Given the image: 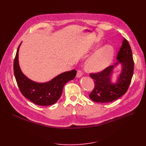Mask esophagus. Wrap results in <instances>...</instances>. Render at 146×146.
<instances>
[{"instance_id": "1", "label": "esophagus", "mask_w": 146, "mask_h": 146, "mask_svg": "<svg viewBox=\"0 0 146 146\" xmlns=\"http://www.w3.org/2000/svg\"><path fill=\"white\" fill-rule=\"evenodd\" d=\"M82 74H83V73H82V71H80V70H78L77 74H76V76H77V78H79L82 77Z\"/></svg>"}]
</instances>
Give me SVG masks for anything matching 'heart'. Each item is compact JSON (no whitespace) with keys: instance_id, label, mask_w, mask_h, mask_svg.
<instances>
[{"instance_id":"b5f03b06","label":"heart","mask_w":146,"mask_h":146,"mask_svg":"<svg viewBox=\"0 0 146 146\" xmlns=\"http://www.w3.org/2000/svg\"><path fill=\"white\" fill-rule=\"evenodd\" d=\"M115 50L112 45L106 44L98 49L87 58L85 68L90 72H99L108 67L112 62Z\"/></svg>"}]
</instances>
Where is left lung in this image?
Returning a JSON list of instances; mask_svg holds the SVG:
<instances>
[{
    "instance_id": "8db88e82",
    "label": "left lung",
    "mask_w": 146,
    "mask_h": 146,
    "mask_svg": "<svg viewBox=\"0 0 146 146\" xmlns=\"http://www.w3.org/2000/svg\"><path fill=\"white\" fill-rule=\"evenodd\" d=\"M117 62L102 72L90 74L94 80L95 88L90 94V98L94 102L106 103L112 102L125 94L131 83L134 72V61L132 51L126 39L123 40L121 47L118 51ZM119 64L121 65V72L116 82L111 81L113 70Z\"/></svg>"
}]
</instances>
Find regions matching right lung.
Listing matches in <instances>:
<instances>
[{
    "instance_id": "obj_1",
    "label": "right lung",
    "mask_w": 146,
    "mask_h": 146,
    "mask_svg": "<svg viewBox=\"0 0 146 146\" xmlns=\"http://www.w3.org/2000/svg\"><path fill=\"white\" fill-rule=\"evenodd\" d=\"M18 48L13 63L14 74L21 94L28 100L38 105L48 106L54 104L60 98L63 87L68 81L74 79L76 70L61 73L51 80L38 83L28 78L22 73L19 64V49Z\"/></svg>"
}]
</instances>
